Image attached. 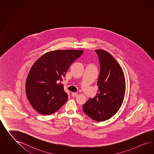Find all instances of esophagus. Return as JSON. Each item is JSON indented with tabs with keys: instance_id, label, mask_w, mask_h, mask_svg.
<instances>
[{
	"instance_id": "34e87169",
	"label": "esophagus",
	"mask_w": 154,
	"mask_h": 154,
	"mask_svg": "<svg viewBox=\"0 0 154 154\" xmlns=\"http://www.w3.org/2000/svg\"><path fill=\"white\" fill-rule=\"evenodd\" d=\"M72 95L73 97H76L78 96V94L75 93H73L72 94Z\"/></svg>"
}]
</instances>
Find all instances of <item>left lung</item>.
I'll list each match as a JSON object with an SVG mask.
<instances>
[{
    "label": "left lung",
    "instance_id": "1",
    "mask_svg": "<svg viewBox=\"0 0 154 154\" xmlns=\"http://www.w3.org/2000/svg\"><path fill=\"white\" fill-rule=\"evenodd\" d=\"M100 64L98 92L83 105L84 112L97 121L107 120L121 107L125 93L123 70L115 59L108 52L95 50Z\"/></svg>",
    "mask_w": 154,
    "mask_h": 154
}]
</instances>
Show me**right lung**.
<instances>
[{
  "label": "right lung",
  "mask_w": 154,
  "mask_h": 154,
  "mask_svg": "<svg viewBox=\"0 0 154 154\" xmlns=\"http://www.w3.org/2000/svg\"><path fill=\"white\" fill-rule=\"evenodd\" d=\"M82 50H56L42 55L32 66L26 81V94L34 109L48 115L66 102L68 95L60 82Z\"/></svg>",
  "instance_id": "add662e5"
}]
</instances>
